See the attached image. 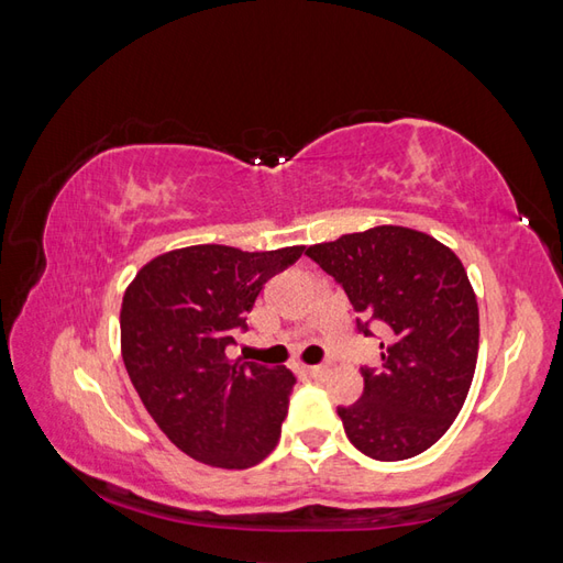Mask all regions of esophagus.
Segmentation results:
<instances>
[{"instance_id":"34e87169","label":"esophagus","mask_w":563,"mask_h":563,"mask_svg":"<svg viewBox=\"0 0 563 563\" xmlns=\"http://www.w3.org/2000/svg\"><path fill=\"white\" fill-rule=\"evenodd\" d=\"M305 371H307V376L314 378V380H322V378L327 376V373H329L327 366H307Z\"/></svg>"}]
</instances>
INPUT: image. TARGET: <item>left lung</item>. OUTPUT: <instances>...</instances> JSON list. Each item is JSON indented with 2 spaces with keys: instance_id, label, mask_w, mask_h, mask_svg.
<instances>
[{
  "instance_id": "obj_1",
  "label": "left lung",
  "mask_w": 563,
  "mask_h": 563,
  "mask_svg": "<svg viewBox=\"0 0 563 563\" xmlns=\"http://www.w3.org/2000/svg\"><path fill=\"white\" fill-rule=\"evenodd\" d=\"M388 334L380 368L361 366L363 395L336 407L346 437L376 461L422 454L456 420L478 358V302L456 253L422 231L376 227L305 251Z\"/></svg>"
}]
</instances>
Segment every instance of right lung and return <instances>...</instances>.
I'll return each instance as SVG.
<instances>
[{
    "label": "right lung",
    "instance_id": "add662e5",
    "mask_svg": "<svg viewBox=\"0 0 563 563\" xmlns=\"http://www.w3.org/2000/svg\"><path fill=\"white\" fill-rule=\"evenodd\" d=\"M305 246L249 253L187 246L146 263L121 302V356L148 415L187 456L249 468L280 439L295 376L227 358L273 275Z\"/></svg>",
    "mask_w": 563,
    "mask_h": 563
}]
</instances>
